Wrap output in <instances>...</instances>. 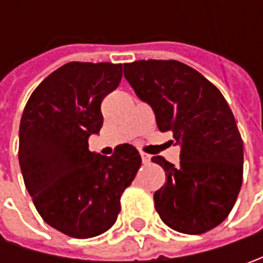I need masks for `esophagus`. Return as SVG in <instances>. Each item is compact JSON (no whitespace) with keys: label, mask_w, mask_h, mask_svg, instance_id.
I'll return each mask as SVG.
<instances>
[{"label":"esophagus","mask_w":263,"mask_h":263,"mask_svg":"<svg viewBox=\"0 0 263 263\" xmlns=\"http://www.w3.org/2000/svg\"><path fill=\"white\" fill-rule=\"evenodd\" d=\"M140 157H142L143 164H147V162L151 161V155H147V154H145V152H140Z\"/></svg>","instance_id":"esophagus-1"}]
</instances>
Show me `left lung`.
<instances>
[{"label":"left lung","mask_w":263,"mask_h":263,"mask_svg":"<svg viewBox=\"0 0 263 263\" xmlns=\"http://www.w3.org/2000/svg\"><path fill=\"white\" fill-rule=\"evenodd\" d=\"M124 77L152 106L158 128L181 147L177 167L152 158L167 177L154 195L161 219L186 234L215 228L231 212L243 181V140L227 101L199 71L176 60L124 64Z\"/></svg>","instance_id":"obj_1"}]
</instances>
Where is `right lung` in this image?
<instances>
[{
    "label": "right lung",
    "instance_id": "right-lung-1",
    "mask_svg": "<svg viewBox=\"0 0 263 263\" xmlns=\"http://www.w3.org/2000/svg\"><path fill=\"white\" fill-rule=\"evenodd\" d=\"M123 64L67 63L36 87L18 130V162L39 215L63 234L90 238L114 226L120 197L142 158L132 145L111 157L89 151L101 102L120 85Z\"/></svg>",
    "mask_w": 263,
    "mask_h": 263
}]
</instances>
